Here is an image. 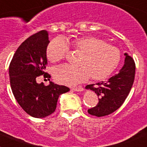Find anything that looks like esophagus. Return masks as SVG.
<instances>
[{"instance_id":"1","label":"esophagus","mask_w":147,"mask_h":147,"mask_svg":"<svg viewBox=\"0 0 147 147\" xmlns=\"http://www.w3.org/2000/svg\"><path fill=\"white\" fill-rule=\"evenodd\" d=\"M71 90L74 91H82L84 90V88L82 87V86H77V87H71Z\"/></svg>"}]
</instances>
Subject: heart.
Wrapping results in <instances>:
<instances>
[{"label": "heart", "mask_w": 147, "mask_h": 147, "mask_svg": "<svg viewBox=\"0 0 147 147\" xmlns=\"http://www.w3.org/2000/svg\"><path fill=\"white\" fill-rule=\"evenodd\" d=\"M69 47L81 55L77 61L78 66H62L55 70V79L63 84H76L89 77L93 81L105 79L120 61L117 48L95 36H81L71 40L55 38L47 46V58L54 63L60 62L69 53Z\"/></svg>", "instance_id": "heart-1"}]
</instances>
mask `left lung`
Returning <instances> with one entry per match:
<instances>
[{
  "mask_svg": "<svg viewBox=\"0 0 147 147\" xmlns=\"http://www.w3.org/2000/svg\"><path fill=\"white\" fill-rule=\"evenodd\" d=\"M125 55V63L117 74L108 81L86 86V89L94 91L98 98V104L88 109L91 115L101 117L111 114L123 104L129 94L134 83L135 63L126 53Z\"/></svg>",
  "mask_w": 147,
  "mask_h": 147,
  "instance_id": "left-lung-1",
  "label": "left lung"
}]
</instances>
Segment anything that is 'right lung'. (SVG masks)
<instances>
[{
  "label": "right lung",
  "instance_id": "add662e5",
  "mask_svg": "<svg viewBox=\"0 0 147 147\" xmlns=\"http://www.w3.org/2000/svg\"><path fill=\"white\" fill-rule=\"evenodd\" d=\"M49 42L46 30L32 35L18 47L9 67L15 98L26 113L36 118H44L54 113L59 96L69 91V87L53 82L49 86L36 82L40 76L48 80L51 78L45 71Z\"/></svg>",
  "mask_w": 147,
  "mask_h": 147
}]
</instances>
